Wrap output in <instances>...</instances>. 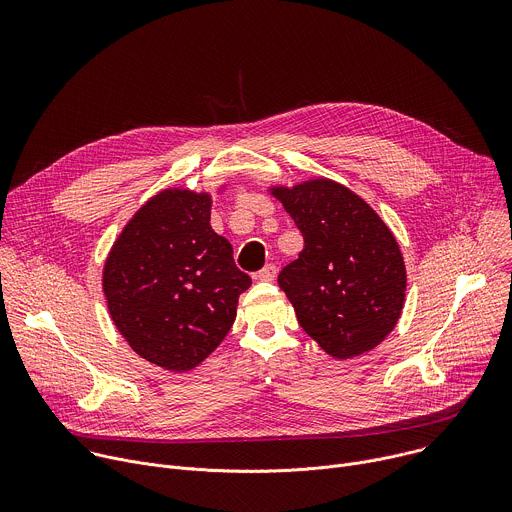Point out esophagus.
I'll return each instance as SVG.
<instances>
[{
	"label": "esophagus",
	"mask_w": 512,
	"mask_h": 512,
	"mask_svg": "<svg viewBox=\"0 0 512 512\" xmlns=\"http://www.w3.org/2000/svg\"><path fill=\"white\" fill-rule=\"evenodd\" d=\"M275 275H277V267H275L273 263H269V265H265L255 277H257L259 281H273Z\"/></svg>",
	"instance_id": "obj_1"
}]
</instances>
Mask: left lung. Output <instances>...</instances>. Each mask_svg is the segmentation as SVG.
Masks as SVG:
<instances>
[{"mask_svg":"<svg viewBox=\"0 0 512 512\" xmlns=\"http://www.w3.org/2000/svg\"><path fill=\"white\" fill-rule=\"evenodd\" d=\"M271 194L304 237V251L277 277L300 326L340 360L373 350L395 328L405 300L393 233L360 196L326 178Z\"/></svg>","mask_w":512,"mask_h":512,"instance_id":"obj_1","label":"left lung"}]
</instances>
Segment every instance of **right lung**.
<instances>
[{"instance_id":"obj_1","label":"right lung","mask_w":512,"mask_h":512,"mask_svg":"<svg viewBox=\"0 0 512 512\" xmlns=\"http://www.w3.org/2000/svg\"><path fill=\"white\" fill-rule=\"evenodd\" d=\"M251 285L210 227V196L164 190L115 241L103 271L109 314L127 344L168 371H190L229 334Z\"/></svg>"}]
</instances>
